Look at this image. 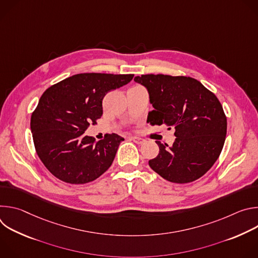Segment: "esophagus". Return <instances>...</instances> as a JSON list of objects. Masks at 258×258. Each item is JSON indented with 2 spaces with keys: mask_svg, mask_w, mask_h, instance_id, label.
Returning <instances> with one entry per match:
<instances>
[{
  "mask_svg": "<svg viewBox=\"0 0 258 258\" xmlns=\"http://www.w3.org/2000/svg\"><path fill=\"white\" fill-rule=\"evenodd\" d=\"M131 140L133 141V142H135L136 144H143L144 142H145V140L144 139H142V138H139V137H131Z\"/></svg>",
  "mask_w": 258,
  "mask_h": 258,
  "instance_id": "34e87169",
  "label": "esophagus"
}]
</instances>
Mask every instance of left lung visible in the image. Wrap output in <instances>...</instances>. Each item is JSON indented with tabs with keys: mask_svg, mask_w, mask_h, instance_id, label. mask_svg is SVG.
<instances>
[{
	"mask_svg": "<svg viewBox=\"0 0 258 258\" xmlns=\"http://www.w3.org/2000/svg\"><path fill=\"white\" fill-rule=\"evenodd\" d=\"M135 82L148 90L154 107L150 124L175 130L171 147L156 141L159 154L149 160L150 167L176 183L201 177L217 160L227 135V117L216 96L189 77L143 75Z\"/></svg>",
	"mask_w": 258,
	"mask_h": 258,
	"instance_id": "left-lung-1",
	"label": "left lung"
}]
</instances>
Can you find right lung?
I'll return each instance as SVG.
<instances>
[{"mask_svg":"<svg viewBox=\"0 0 258 258\" xmlns=\"http://www.w3.org/2000/svg\"><path fill=\"white\" fill-rule=\"evenodd\" d=\"M134 75L80 73L53 85L31 114L35 151L47 169L68 183L95 180L111 166L124 140L108 134L103 140L85 135L103 114L105 95L128 84Z\"/></svg>","mask_w":258,"mask_h":258,"instance_id":"add662e5","label":"right lung"}]
</instances>
